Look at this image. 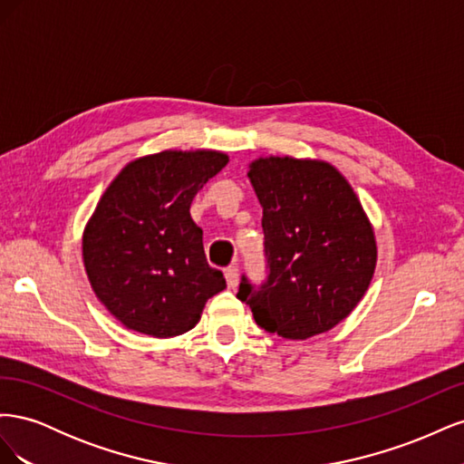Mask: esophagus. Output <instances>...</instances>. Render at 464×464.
<instances>
[{"label": "esophagus", "mask_w": 464, "mask_h": 464, "mask_svg": "<svg viewBox=\"0 0 464 464\" xmlns=\"http://www.w3.org/2000/svg\"><path fill=\"white\" fill-rule=\"evenodd\" d=\"M224 276H227L228 288H236L237 286V266L236 265L227 266V271H224Z\"/></svg>", "instance_id": "esophagus-1"}]
</instances>
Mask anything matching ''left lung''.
Segmentation results:
<instances>
[{
    "mask_svg": "<svg viewBox=\"0 0 464 464\" xmlns=\"http://www.w3.org/2000/svg\"><path fill=\"white\" fill-rule=\"evenodd\" d=\"M263 207L266 278L242 275L237 298L257 325L305 341L341 323L375 271L372 224L344 176L319 160L269 157L247 172Z\"/></svg>",
    "mask_w": 464,
    "mask_h": 464,
    "instance_id": "8db88e82",
    "label": "left lung"
}]
</instances>
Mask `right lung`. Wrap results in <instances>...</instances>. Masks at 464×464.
I'll return each instance as SVG.
<instances>
[{
  "label": "right lung",
  "instance_id": "obj_1",
  "mask_svg": "<svg viewBox=\"0 0 464 464\" xmlns=\"http://www.w3.org/2000/svg\"><path fill=\"white\" fill-rule=\"evenodd\" d=\"M228 164L217 150H164L130 162L98 201L82 236L91 286L120 323L166 339L193 329L227 288L207 263L189 207Z\"/></svg>",
  "mask_w": 464,
  "mask_h": 464
}]
</instances>
